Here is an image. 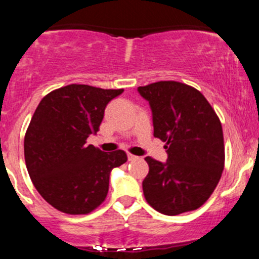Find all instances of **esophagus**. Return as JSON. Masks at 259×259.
I'll use <instances>...</instances> for the list:
<instances>
[{"mask_svg": "<svg viewBox=\"0 0 259 259\" xmlns=\"http://www.w3.org/2000/svg\"><path fill=\"white\" fill-rule=\"evenodd\" d=\"M135 160H138L137 156L132 155V153H128V161H135Z\"/></svg>", "mask_w": 259, "mask_h": 259, "instance_id": "esophagus-1", "label": "esophagus"}]
</instances>
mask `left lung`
I'll return each mask as SVG.
<instances>
[{
	"label": "left lung",
	"instance_id": "obj_1",
	"mask_svg": "<svg viewBox=\"0 0 259 259\" xmlns=\"http://www.w3.org/2000/svg\"><path fill=\"white\" fill-rule=\"evenodd\" d=\"M138 92L150 102L153 136L166 142L168 155L166 163L145 158L150 171L143 195L165 215L196 210L214 193L224 168L219 117L198 89L180 81H156Z\"/></svg>",
	"mask_w": 259,
	"mask_h": 259
}]
</instances>
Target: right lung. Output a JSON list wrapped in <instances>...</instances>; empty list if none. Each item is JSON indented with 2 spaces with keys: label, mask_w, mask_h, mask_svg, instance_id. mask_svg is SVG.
Wrapping results in <instances>:
<instances>
[{
  "label": "right lung",
  "mask_w": 259,
  "mask_h": 259,
  "mask_svg": "<svg viewBox=\"0 0 259 259\" xmlns=\"http://www.w3.org/2000/svg\"><path fill=\"white\" fill-rule=\"evenodd\" d=\"M122 92L70 84L37 106L25 133V162L36 190L56 210L89 214L106 200L109 174L127 155L103 152L87 138L98 132L106 106Z\"/></svg>",
  "instance_id": "1"
}]
</instances>
